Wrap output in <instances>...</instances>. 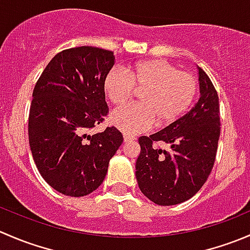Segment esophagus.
I'll return each instance as SVG.
<instances>
[{
    "label": "esophagus",
    "mask_w": 250,
    "mask_h": 250,
    "mask_svg": "<svg viewBox=\"0 0 250 250\" xmlns=\"http://www.w3.org/2000/svg\"><path fill=\"white\" fill-rule=\"evenodd\" d=\"M123 139H125V143H128V141H132V140H134L135 138L133 137V135H129V134H125V135H123Z\"/></svg>",
    "instance_id": "34e87169"
}]
</instances>
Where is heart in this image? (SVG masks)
I'll return each mask as SVG.
<instances>
[{
    "label": "heart",
    "instance_id": "b5f03b06",
    "mask_svg": "<svg viewBox=\"0 0 250 250\" xmlns=\"http://www.w3.org/2000/svg\"><path fill=\"white\" fill-rule=\"evenodd\" d=\"M135 90L141 92L140 104L116 110L111 123L129 134L160 128L178 122L192 106L198 92V80L193 74L180 71L165 59L140 60L130 65L125 75L110 71L104 80V92L115 106L128 104Z\"/></svg>",
    "mask_w": 250,
    "mask_h": 250
}]
</instances>
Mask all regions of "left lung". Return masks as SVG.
Instances as JSON below:
<instances>
[{"instance_id": "8db88e82", "label": "left lung", "mask_w": 250, "mask_h": 250, "mask_svg": "<svg viewBox=\"0 0 250 250\" xmlns=\"http://www.w3.org/2000/svg\"><path fill=\"white\" fill-rule=\"evenodd\" d=\"M200 71L201 98L178 122L139 138L137 168L141 192L158 206H174L200 191L215 161L220 137V107L215 87ZM158 142L165 144L161 149Z\"/></svg>"}]
</instances>
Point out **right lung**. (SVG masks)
I'll use <instances>...</instances> for the list:
<instances>
[{"mask_svg": "<svg viewBox=\"0 0 250 250\" xmlns=\"http://www.w3.org/2000/svg\"><path fill=\"white\" fill-rule=\"evenodd\" d=\"M113 52L82 46L58 53L37 80L29 113V143L36 167L54 190L82 197L104 181L123 141L116 127L90 135L109 113L104 80Z\"/></svg>", "mask_w": 250, "mask_h": 250, "instance_id": "add662e5", "label": "right lung"}]
</instances>
